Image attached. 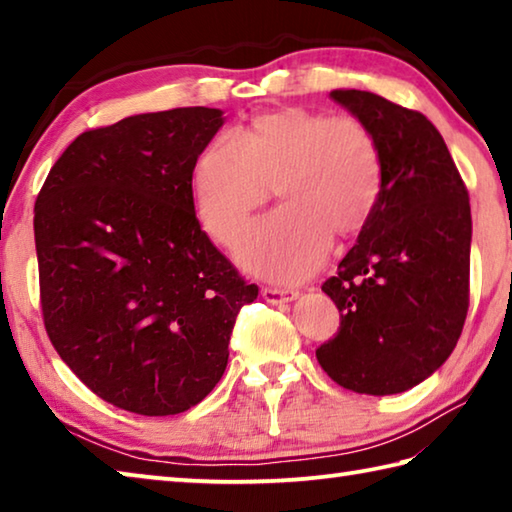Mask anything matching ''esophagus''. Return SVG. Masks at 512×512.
<instances>
[{"mask_svg":"<svg viewBox=\"0 0 512 512\" xmlns=\"http://www.w3.org/2000/svg\"><path fill=\"white\" fill-rule=\"evenodd\" d=\"M262 298L271 305H282V302H291L298 298V291L293 289H277V287H262Z\"/></svg>","mask_w":512,"mask_h":512,"instance_id":"esophagus-1","label":"esophagus"}]
</instances>
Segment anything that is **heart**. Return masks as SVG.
<instances>
[{
    "label": "heart",
    "instance_id": "heart-1",
    "mask_svg": "<svg viewBox=\"0 0 512 512\" xmlns=\"http://www.w3.org/2000/svg\"><path fill=\"white\" fill-rule=\"evenodd\" d=\"M271 187L282 205L253 225L239 262L268 280H305L334 235H357L375 212L384 189L377 135L357 117L293 106L262 112L237 137H212L196 158V214L225 248L237 246Z\"/></svg>",
    "mask_w": 512,
    "mask_h": 512
}]
</instances>
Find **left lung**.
<instances>
[{"label":"left lung","instance_id":"obj_1","mask_svg":"<svg viewBox=\"0 0 512 512\" xmlns=\"http://www.w3.org/2000/svg\"><path fill=\"white\" fill-rule=\"evenodd\" d=\"M372 128L384 189L357 244L323 291L341 311L316 359L354 393L393 395L433 375L470 307V196L443 135L418 110L379 94H329Z\"/></svg>","mask_w":512,"mask_h":512}]
</instances>
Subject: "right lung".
<instances>
[{"instance_id": "right-lung-1", "label": "right lung", "mask_w": 512, "mask_h": 512, "mask_svg": "<svg viewBox=\"0 0 512 512\" xmlns=\"http://www.w3.org/2000/svg\"><path fill=\"white\" fill-rule=\"evenodd\" d=\"M221 126V110L196 106L92 128L38 194L49 341L124 411L176 415L201 402L228 366L239 309L257 298L194 212V164Z\"/></svg>"}]
</instances>
